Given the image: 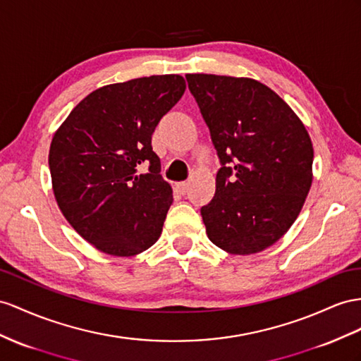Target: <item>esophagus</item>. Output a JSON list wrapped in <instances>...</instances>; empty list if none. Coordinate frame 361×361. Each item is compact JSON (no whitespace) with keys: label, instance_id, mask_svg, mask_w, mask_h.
<instances>
[{"label":"esophagus","instance_id":"34e87169","mask_svg":"<svg viewBox=\"0 0 361 361\" xmlns=\"http://www.w3.org/2000/svg\"><path fill=\"white\" fill-rule=\"evenodd\" d=\"M188 188H189V183H188V181H180V183H177V189H178L180 193H183V195H186Z\"/></svg>","mask_w":361,"mask_h":361}]
</instances>
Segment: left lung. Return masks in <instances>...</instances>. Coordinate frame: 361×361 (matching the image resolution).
Masks as SVG:
<instances>
[{
	"label": "left lung",
	"instance_id": "1",
	"mask_svg": "<svg viewBox=\"0 0 361 361\" xmlns=\"http://www.w3.org/2000/svg\"><path fill=\"white\" fill-rule=\"evenodd\" d=\"M221 168L201 207L206 233L233 255L262 252L299 216L314 151L299 117L273 90L248 78L186 75Z\"/></svg>",
	"mask_w": 361,
	"mask_h": 361
}]
</instances>
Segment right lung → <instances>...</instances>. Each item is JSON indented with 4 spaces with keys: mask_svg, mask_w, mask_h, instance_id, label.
<instances>
[{
    "mask_svg": "<svg viewBox=\"0 0 361 361\" xmlns=\"http://www.w3.org/2000/svg\"><path fill=\"white\" fill-rule=\"evenodd\" d=\"M184 90L178 75L102 87L54 134L49 154L54 197L73 228L97 250L134 256L160 238L173 198L152 134ZM143 164L148 173L138 174Z\"/></svg>",
    "mask_w": 361,
    "mask_h": 361,
    "instance_id": "obj_1",
    "label": "right lung"
}]
</instances>
